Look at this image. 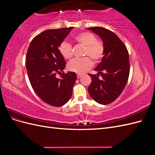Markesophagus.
<instances>
[{
	"label": "esophagus",
	"instance_id": "34e87169",
	"mask_svg": "<svg viewBox=\"0 0 155 155\" xmlns=\"http://www.w3.org/2000/svg\"><path fill=\"white\" fill-rule=\"evenodd\" d=\"M81 76H82L81 75H79V74H78V75H77V78H78V79H79V78H80Z\"/></svg>",
	"mask_w": 155,
	"mask_h": 155
}]
</instances>
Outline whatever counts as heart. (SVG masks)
Masks as SVG:
<instances>
[{
  "mask_svg": "<svg viewBox=\"0 0 155 155\" xmlns=\"http://www.w3.org/2000/svg\"><path fill=\"white\" fill-rule=\"evenodd\" d=\"M74 41L76 44L85 46L83 56L87 57L72 60L68 63V69L71 72L82 74L92 67L93 63L91 58L94 63H97L103 58L105 54V45L102 41L97 39L96 36L91 31L79 33L74 36ZM59 51L66 59L73 57L72 46L67 42H62L59 45Z\"/></svg>",
  "mask_w": 155,
  "mask_h": 155,
  "instance_id": "heart-1",
  "label": "heart"
}]
</instances>
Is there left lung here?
Listing matches in <instances>:
<instances>
[{"label":"left lung","mask_w":155,"mask_h":155,"mask_svg":"<svg viewBox=\"0 0 155 155\" xmlns=\"http://www.w3.org/2000/svg\"><path fill=\"white\" fill-rule=\"evenodd\" d=\"M88 29L99 35L105 45L104 57L95 68L98 74H88L92 82L88 91L98 104H109L118 98L127 83L130 72L128 50L118 35L112 31L100 26Z\"/></svg>","instance_id":"1"}]
</instances>
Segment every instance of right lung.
Returning <instances> with one entry per match:
<instances>
[{
    "label": "right lung",
    "instance_id": "obj_1",
    "mask_svg": "<svg viewBox=\"0 0 155 155\" xmlns=\"http://www.w3.org/2000/svg\"><path fill=\"white\" fill-rule=\"evenodd\" d=\"M74 27L48 30L41 32L31 41L26 56V67L31 85L46 104L61 107L72 95L77 79L76 73L63 70L66 62L59 51V46ZM62 74L59 78L56 75Z\"/></svg>",
    "mask_w": 155,
    "mask_h": 155
}]
</instances>
